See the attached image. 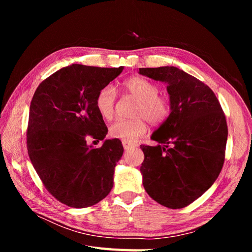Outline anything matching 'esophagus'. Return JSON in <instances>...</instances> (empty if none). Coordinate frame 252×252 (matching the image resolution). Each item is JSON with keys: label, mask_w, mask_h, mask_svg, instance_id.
<instances>
[{"label": "esophagus", "mask_w": 252, "mask_h": 252, "mask_svg": "<svg viewBox=\"0 0 252 252\" xmlns=\"http://www.w3.org/2000/svg\"><path fill=\"white\" fill-rule=\"evenodd\" d=\"M122 144H123V147H124L125 150H129V149H131V148L134 147V145L132 143L127 142V141H123V142H122Z\"/></svg>", "instance_id": "34e87169"}]
</instances>
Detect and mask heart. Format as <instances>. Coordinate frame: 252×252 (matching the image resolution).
I'll return each instance as SVG.
<instances>
[{"label": "heart", "mask_w": 252, "mask_h": 252, "mask_svg": "<svg viewBox=\"0 0 252 252\" xmlns=\"http://www.w3.org/2000/svg\"><path fill=\"white\" fill-rule=\"evenodd\" d=\"M123 89L126 94L138 100L133 112L134 120H118L109 127V134L112 138L127 142H134L147 131L146 118L152 125H158L168 118L170 103L168 98L159 95L157 84L141 77H132L123 82ZM116 93L111 85L103 86L95 96L97 112L105 120L113 116Z\"/></svg>", "instance_id": "heart-1"}]
</instances>
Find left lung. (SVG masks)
I'll use <instances>...</instances> for the list:
<instances>
[{
	"mask_svg": "<svg viewBox=\"0 0 252 252\" xmlns=\"http://www.w3.org/2000/svg\"><path fill=\"white\" fill-rule=\"evenodd\" d=\"M139 73L164 82L170 103L168 118L151 134L158 145H141L143 186L165 207H186L222 170L228 135L225 114L207 85L177 67L139 68Z\"/></svg>",
	"mask_w": 252,
	"mask_h": 252,
	"instance_id": "obj_1",
	"label": "left lung"
}]
</instances>
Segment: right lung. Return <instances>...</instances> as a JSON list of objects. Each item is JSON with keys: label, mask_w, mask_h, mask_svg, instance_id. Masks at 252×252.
I'll list each match as a JSON object with an SVG mask.
<instances>
[{"label": "right lung", "mask_w": 252, "mask_h": 252, "mask_svg": "<svg viewBox=\"0 0 252 252\" xmlns=\"http://www.w3.org/2000/svg\"><path fill=\"white\" fill-rule=\"evenodd\" d=\"M123 68L63 67L40 84L30 103V161L48 191L69 207L93 206L113 187L114 168L124 152L122 142L104 140L94 149L87 139L103 140L107 134L95 96Z\"/></svg>", "instance_id": "1"}]
</instances>
